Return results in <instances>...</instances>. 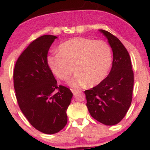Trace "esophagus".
I'll use <instances>...</instances> for the list:
<instances>
[{"mask_svg":"<svg viewBox=\"0 0 150 150\" xmlns=\"http://www.w3.org/2000/svg\"><path fill=\"white\" fill-rule=\"evenodd\" d=\"M70 90H71V92H73V94H74V95H75V94H76L77 92V89H70Z\"/></svg>","mask_w":150,"mask_h":150,"instance_id":"1","label":"esophagus"}]
</instances>
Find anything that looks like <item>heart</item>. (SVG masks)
<instances>
[{"mask_svg":"<svg viewBox=\"0 0 150 150\" xmlns=\"http://www.w3.org/2000/svg\"><path fill=\"white\" fill-rule=\"evenodd\" d=\"M59 51L47 56L48 65L61 80H66L75 68L77 75L68 82L73 87L99 85L106 77L112 63L111 47L102 40L74 38L62 43Z\"/></svg>","mask_w":150,"mask_h":150,"instance_id":"heart-1","label":"heart"}]
</instances>
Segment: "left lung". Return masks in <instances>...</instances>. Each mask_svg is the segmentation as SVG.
<instances>
[{"instance_id":"obj_1","label":"left lung","mask_w":150,"mask_h":150,"mask_svg":"<svg viewBox=\"0 0 150 150\" xmlns=\"http://www.w3.org/2000/svg\"><path fill=\"white\" fill-rule=\"evenodd\" d=\"M101 32L113 51L112 68L99 85L85 91L92 117L106 125L118 123L128 112L132 98L134 75L130 55L120 41L110 32Z\"/></svg>"}]
</instances>
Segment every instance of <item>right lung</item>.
Masks as SVG:
<instances>
[{"mask_svg": "<svg viewBox=\"0 0 150 150\" xmlns=\"http://www.w3.org/2000/svg\"><path fill=\"white\" fill-rule=\"evenodd\" d=\"M56 38L44 35L33 41L19 56L13 73L15 96L22 113L34 128L49 135L67 124L66 111L73 97L68 87L57 85L47 63L49 48Z\"/></svg>", "mask_w": 150, "mask_h": 150, "instance_id": "add662e5", "label": "right lung"}]
</instances>
